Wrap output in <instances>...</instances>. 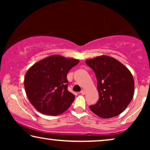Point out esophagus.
<instances>
[{
	"mask_svg": "<svg viewBox=\"0 0 150 150\" xmlns=\"http://www.w3.org/2000/svg\"><path fill=\"white\" fill-rule=\"evenodd\" d=\"M86 93V91H85V90H82V91H81V93L82 94V95H85Z\"/></svg>",
	"mask_w": 150,
	"mask_h": 150,
	"instance_id": "34e87169",
	"label": "esophagus"
}]
</instances>
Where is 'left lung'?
I'll return each instance as SVG.
<instances>
[{
    "instance_id": "left-lung-1",
    "label": "left lung",
    "mask_w": 150,
    "mask_h": 150,
    "mask_svg": "<svg viewBox=\"0 0 150 150\" xmlns=\"http://www.w3.org/2000/svg\"><path fill=\"white\" fill-rule=\"evenodd\" d=\"M95 73L99 100L89 106L90 110L102 118L117 116L124 111L134 96L132 74L120 61L108 56L86 61Z\"/></svg>"
}]
</instances>
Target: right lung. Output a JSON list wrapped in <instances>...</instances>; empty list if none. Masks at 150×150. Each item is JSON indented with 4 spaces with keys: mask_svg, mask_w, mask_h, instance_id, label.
<instances>
[{
    "mask_svg": "<svg viewBox=\"0 0 150 150\" xmlns=\"http://www.w3.org/2000/svg\"><path fill=\"white\" fill-rule=\"evenodd\" d=\"M79 60L52 55L35 63L24 77L26 93L41 113L57 115L65 111L75 99L67 90V74Z\"/></svg>",
    "mask_w": 150,
    "mask_h": 150,
    "instance_id": "add662e5",
    "label": "right lung"
}]
</instances>
